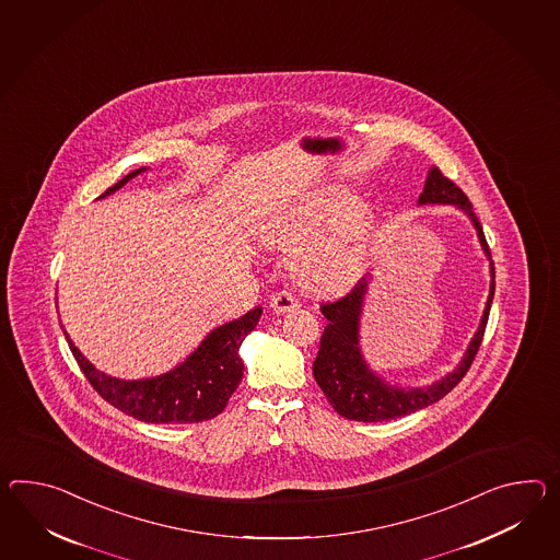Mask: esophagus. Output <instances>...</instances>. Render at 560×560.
Returning <instances> with one entry per match:
<instances>
[{"label": "esophagus", "mask_w": 560, "mask_h": 560, "mask_svg": "<svg viewBox=\"0 0 560 560\" xmlns=\"http://www.w3.org/2000/svg\"><path fill=\"white\" fill-rule=\"evenodd\" d=\"M271 307L277 314H285V312H293L298 307V298L291 291H279L271 298Z\"/></svg>", "instance_id": "34e87169"}]
</instances>
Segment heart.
<instances>
[{"instance_id": "1", "label": "heart", "mask_w": 560, "mask_h": 560, "mask_svg": "<svg viewBox=\"0 0 560 560\" xmlns=\"http://www.w3.org/2000/svg\"><path fill=\"white\" fill-rule=\"evenodd\" d=\"M372 214L352 200L346 186H328L279 212L265 229L267 241L293 253V271L303 285L334 293L362 273Z\"/></svg>"}]
</instances>
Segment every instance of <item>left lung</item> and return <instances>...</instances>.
<instances>
[{
  "label": "left lung",
  "instance_id": "8db88e82",
  "mask_svg": "<svg viewBox=\"0 0 560 560\" xmlns=\"http://www.w3.org/2000/svg\"><path fill=\"white\" fill-rule=\"evenodd\" d=\"M419 205H453L464 210L478 231L479 245L490 259V295L481 315L478 331L465 350L459 366L445 378L433 382L424 388H398L382 381L376 372L370 370L362 350H360V314L364 305V295L369 291V279L362 277L354 289L338 301L324 303L322 314L326 315L328 326L324 328L319 340V352L314 362L315 382L324 390L334 410L352 421L381 423L396 417H405L415 410L424 409L451 393L471 366L483 340V331L490 317L491 301L495 291V269L491 260L490 246L483 236V229L471 208L469 198L457 184L441 174L439 167H431L424 182Z\"/></svg>",
  "mask_w": 560,
  "mask_h": 560
}]
</instances>
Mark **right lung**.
<instances>
[{
  "label": "right lung",
  "mask_w": 560,
  "mask_h": 560,
  "mask_svg": "<svg viewBox=\"0 0 560 560\" xmlns=\"http://www.w3.org/2000/svg\"><path fill=\"white\" fill-rule=\"evenodd\" d=\"M141 172H145V167L127 174L103 196L124 188L129 179L136 178ZM260 314L262 307H255L243 317L212 329L179 366L143 381H121L107 376L81 354L67 331L65 336L86 381L115 409L124 410L125 415L145 423H200L214 419L229 405V398L236 390L245 370L238 348L246 336L257 328Z\"/></svg>",
  "instance_id": "obj_1"
}]
</instances>
